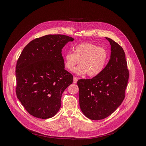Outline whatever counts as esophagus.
<instances>
[{
    "label": "esophagus",
    "instance_id": "1",
    "mask_svg": "<svg viewBox=\"0 0 146 146\" xmlns=\"http://www.w3.org/2000/svg\"><path fill=\"white\" fill-rule=\"evenodd\" d=\"M78 80V78L76 77H74L73 78V83H76L77 82Z\"/></svg>",
    "mask_w": 146,
    "mask_h": 146
}]
</instances>
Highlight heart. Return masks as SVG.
<instances>
[{"mask_svg":"<svg viewBox=\"0 0 146 146\" xmlns=\"http://www.w3.org/2000/svg\"><path fill=\"white\" fill-rule=\"evenodd\" d=\"M74 52L66 53L64 56L66 69L72 70L80 61L81 65L74 69L78 75L87 73L89 77H95L103 71L108 58V52L105 48L82 42L74 47Z\"/></svg>","mask_w":146,"mask_h":146,"instance_id":"obj_1","label":"heart"}]
</instances>
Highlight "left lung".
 <instances>
[{
	"label": "left lung",
	"mask_w": 146,
	"mask_h": 146,
	"mask_svg": "<svg viewBox=\"0 0 146 146\" xmlns=\"http://www.w3.org/2000/svg\"><path fill=\"white\" fill-rule=\"evenodd\" d=\"M106 39L110 43L111 52L103 71L93 78L77 82L80 109L91 120L106 118L121 105L129 77L123 48L113 39Z\"/></svg>",
	"instance_id": "obj_1"
}]
</instances>
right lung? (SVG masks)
<instances>
[{
  "mask_svg": "<svg viewBox=\"0 0 146 146\" xmlns=\"http://www.w3.org/2000/svg\"><path fill=\"white\" fill-rule=\"evenodd\" d=\"M74 39L48 35L30 41L21 52L16 66L17 98L30 114L48 119L59 111L61 96L73 82L64 69L61 50Z\"/></svg>",
  "mask_w": 146,
  "mask_h": 146,
  "instance_id": "obj_1",
  "label": "right lung"
}]
</instances>
